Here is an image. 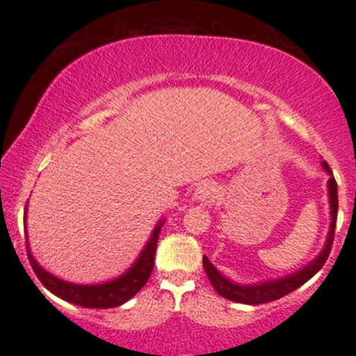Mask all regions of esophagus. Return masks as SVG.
<instances>
[{"label": "esophagus", "mask_w": 356, "mask_h": 356, "mask_svg": "<svg viewBox=\"0 0 356 356\" xmlns=\"http://www.w3.org/2000/svg\"><path fill=\"white\" fill-rule=\"evenodd\" d=\"M214 184L211 181H202L201 184H197L194 191V199L199 202H207L214 194Z\"/></svg>", "instance_id": "esophagus-1"}]
</instances>
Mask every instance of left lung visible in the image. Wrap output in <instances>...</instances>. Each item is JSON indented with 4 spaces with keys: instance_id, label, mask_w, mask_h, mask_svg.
Masks as SVG:
<instances>
[{
    "instance_id": "left-lung-1",
    "label": "left lung",
    "mask_w": 356,
    "mask_h": 356,
    "mask_svg": "<svg viewBox=\"0 0 356 356\" xmlns=\"http://www.w3.org/2000/svg\"><path fill=\"white\" fill-rule=\"evenodd\" d=\"M323 167H325L326 172L332 174L330 165L323 161ZM328 192H330V206H332V227H330L328 241H326L325 249L321 251V254L313 261L312 264H308L305 269L295 273V275L283 277V280H276L273 283H261V284H252V286H241L236 283H231L229 280H226L220 273L211 264V261L206 256L202 257L204 269H206V275L209 277L211 284L214 286L216 291L220 296L226 298V300L236 301V303L243 305H263L269 303V301L280 300L289 293H293L295 289L303 286L306 281H309L316 275L318 271L323 268V264L328 259L330 251H332L333 239H334V227H337V216H338V187L337 181H334L333 174L328 181Z\"/></svg>"
}]
</instances>
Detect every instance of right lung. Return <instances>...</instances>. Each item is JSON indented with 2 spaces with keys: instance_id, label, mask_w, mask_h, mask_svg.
<instances>
[{
  "instance_id": "add662e5",
  "label": "right lung",
  "mask_w": 356,
  "mask_h": 356,
  "mask_svg": "<svg viewBox=\"0 0 356 356\" xmlns=\"http://www.w3.org/2000/svg\"><path fill=\"white\" fill-rule=\"evenodd\" d=\"M162 224H159L154 229L152 238L142 254L138 256L137 263L127 271L124 276H120L115 281H110L105 284H92V286H81V284H72L67 281H61L55 277L50 273H47L35 261L31 256L30 248L26 243V254L28 261H30L31 268H33L36 277L42 281V284L53 295L61 298L65 301H70L73 305L83 306V308H115V306L124 305L130 298L136 296L142 288H144L147 281H149L150 275L154 269L155 261V249H157L159 234H161Z\"/></svg>"
}]
</instances>
